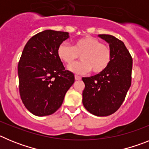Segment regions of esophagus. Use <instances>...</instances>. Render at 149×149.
<instances>
[{
	"label": "esophagus",
	"instance_id": "1",
	"mask_svg": "<svg viewBox=\"0 0 149 149\" xmlns=\"http://www.w3.org/2000/svg\"><path fill=\"white\" fill-rule=\"evenodd\" d=\"M74 77H75V80H76V81H80V80H81V77H80V76L75 75V76H74Z\"/></svg>",
	"mask_w": 149,
	"mask_h": 149
}]
</instances>
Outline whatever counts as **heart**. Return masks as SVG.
Wrapping results in <instances>:
<instances>
[{"instance_id":"1","label":"heart","mask_w":149,"mask_h":149,"mask_svg":"<svg viewBox=\"0 0 149 149\" xmlns=\"http://www.w3.org/2000/svg\"><path fill=\"white\" fill-rule=\"evenodd\" d=\"M56 53L59 59L68 65H72L81 55V61L69 67L77 74L87 73L90 70L95 74L101 73L108 67L111 60L108 46L90 36L77 39L73 46L63 42L58 46Z\"/></svg>"}]
</instances>
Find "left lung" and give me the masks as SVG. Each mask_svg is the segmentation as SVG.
Returning <instances> with one entry per match:
<instances>
[{
  "instance_id": "obj_1",
  "label": "left lung",
  "mask_w": 149,
  "mask_h": 149,
  "mask_svg": "<svg viewBox=\"0 0 149 149\" xmlns=\"http://www.w3.org/2000/svg\"><path fill=\"white\" fill-rule=\"evenodd\" d=\"M109 44L111 60L104 72L83 77V104L97 116H107L119 108L131 84L133 60L123 42L115 36L100 34Z\"/></svg>"
}]
</instances>
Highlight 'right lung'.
Instances as JSON below:
<instances>
[{
	"label": "right lung",
	"instance_id": "add662e5",
	"mask_svg": "<svg viewBox=\"0 0 149 149\" xmlns=\"http://www.w3.org/2000/svg\"><path fill=\"white\" fill-rule=\"evenodd\" d=\"M68 33L46 30L30 38L18 65L19 93L26 108L33 115L53 114L60 107L74 82L57 56L58 46Z\"/></svg>",
	"mask_w": 149,
	"mask_h": 149
}]
</instances>
